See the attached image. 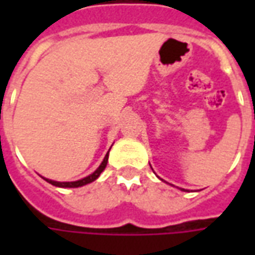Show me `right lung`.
I'll list each match as a JSON object with an SVG mask.
<instances>
[{
  "instance_id": "1",
  "label": "right lung",
  "mask_w": 255,
  "mask_h": 255,
  "mask_svg": "<svg viewBox=\"0 0 255 255\" xmlns=\"http://www.w3.org/2000/svg\"><path fill=\"white\" fill-rule=\"evenodd\" d=\"M108 157H109V154L105 155V158H104V161H102V164L98 166V169H97V171L93 172L90 176L84 177V179H82V180H78V182H54V180H49V179H45V180L50 183V184H53V186H56V187H64V188L82 187V186H84V184H89V183L94 182L95 179H98V176H100L101 173H102V171L106 168V164H108Z\"/></svg>"
}]
</instances>
